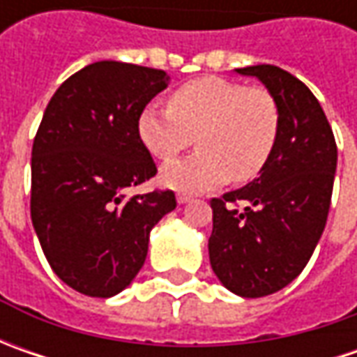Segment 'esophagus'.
I'll use <instances>...</instances> for the list:
<instances>
[{"label":"esophagus","mask_w":357,"mask_h":357,"mask_svg":"<svg viewBox=\"0 0 357 357\" xmlns=\"http://www.w3.org/2000/svg\"><path fill=\"white\" fill-rule=\"evenodd\" d=\"M192 199H195V197H192V195H188V192H181V195L176 197V200H178L181 204H185V202H190Z\"/></svg>","instance_id":"obj_1"}]
</instances>
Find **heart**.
I'll use <instances>...</instances> for the list:
<instances>
[{
	"instance_id": "heart-1",
	"label": "heart",
	"mask_w": 357,
	"mask_h": 357,
	"mask_svg": "<svg viewBox=\"0 0 357 357\" xmlns=\"http://www.w3.org/2000/svg\"><path fill=\"white\" fill-rule=\"evenodd\" d=\"M137 132L146 151L160 160L174 158L197 137V155L160 171L165 186L197 192L230 178L250 183L266 169L280 135V107L264 87L199 77L172 91L169 109L143 107Z\"/></svg>"
}]
</instances>
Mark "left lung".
I'll return each mask as SVG.
<instances>
[{"mask_svg":"<svg viewBox=\"0 0 357 357\" xmlns=\"http://www.w3.org/2000/svg\"><path fill=\"white\" fill-rule=\"evenodd\" d=\"M236 73L258 77L276 97L280 135L258 178L211 200L208 254L214 274L230 292L262 298L294 280L322 236L337 146L324 109L300 79L276 65Z\"/></svg>","mask_w":357,"mask_h":357,"instance_id":"1","label":"left lung"}]
</instances>
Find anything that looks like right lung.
Here are the masks:
<instances>
[{
  "label": "right lung",
  "instance_id": "add662e5",
  "mask_svg": "<svg viewBox=\"0 0 357 357\" xmlns=\"http://www.w3.org/2000/svg\"><path fill=\"white\" fill-rule=\"evenodd\" d=\"M169 85L160 69L97 61L51 97L31 151V220L67 286L111 298L143 268L149 234L174 211L172 190H127L157 174L137 117Z\"/></svg>",
  "mask_w": 357,
  "mask_h": 357
}]
</instances>
